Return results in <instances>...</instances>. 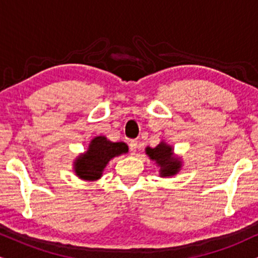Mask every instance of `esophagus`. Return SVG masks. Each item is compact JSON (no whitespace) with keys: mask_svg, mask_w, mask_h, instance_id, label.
I'll return each instance as SVG.
<instances>
[{"mask_svg":"<svg viewBox=\"0 0 258 258\" xmlns=\"http://www.w3.org/2000/svg\"><path fill=\"white\" fill-rule=\"evenodd\" d=\"M138 149V142L137 141H131L130 142V153L132 155L136 154V151H137Z\"/></svg>","mask_w":258,"mask_h":258,"instance_id":"obj_1","label":"esophagus"}]
</instances>
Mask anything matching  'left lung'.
Here are the masks:
<instances>
[{
    "mask_svg": "<svg viewBox=\"0 0 258 258\" xmlns=\"http://www.w3.org/2000/svg\"><path fill=\"white\" fill-rule=\"evenodd\" d=\"M147 154L151 160L156 161L161 167V175L169 176L178 173L180 168V161L173 157L172 148L169 145L160 143L155 148H147Z\"/></svg>",
    "mask_w": 258,
    "mask_h": 258,
    "instance_id": "1",
    "label": "left lung"
}]
</instances>
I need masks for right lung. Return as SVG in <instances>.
<instances>
[{"label": "right lung", "mask_w": 258, "mask_h": 258, "mask_svg": "<svg viewBox=\"0 0 258 258\" xmlns=\"http://www.w3.org/2000/svg\"><path fill=\"white\" fill-rule=\"evenodd\" d=\"M128 147L123 142L113 143L105 137H96L91 141L89 150L76 162V173L79 178L96 180L101 178L104 167L110 159L127 153Z\"/></svg>", "instance_id": "add662e5"}]
</instances>
